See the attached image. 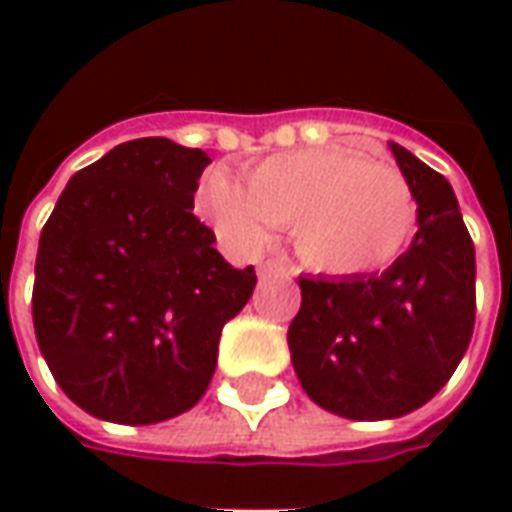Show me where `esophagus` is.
Instances as JSON below:
<instances>
[{
  "instance_id": "34e87169",
  "label": "esophagus",
  "mask_w": 512,
  "mask_h": 512,
  "mask_svg": "<svg viewBox=\"0 0 512 512\" xmlns=\"http://www.w3.org/2000/svg\"><path fill=\"white\" fill-rule=\"evenodd\" d=\"M257 274H260V279L285 277V274H288V266H285V263H279V260H266V263H260Z\"/></svg>"
}]
</instances>
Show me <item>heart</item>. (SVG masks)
<instances>
[{
	"label": "heart",
	"instance_id": "heart-1",
	"mask_svg": "<svg viewBox=\"0 0 512 512\" xmlns=\"http://www.w3.org/2000/svg\"><path fill=\"white\" fill-rule=\"evenodd\" d=\"M205 211L216 233L257 252L293 227L301 263L323 277H365L395 263L417 224V200L395 167L348 147H301L260 161L235 183L213 172Z\"/></svg>",
	"mask_w": 512,
	"mask_h": 512
}]
</instances>
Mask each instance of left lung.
Returning <instances> with one entry per match:
<instances>
[{
    "label": "left lung",
    "instance_id": "obj_1",
    "mask_svg": "<svg viewBox=\"0 0 512 512\" xmlns=\"http://www.w3.org/2000/svg\"><path fill=\"white\" fill-rule=\"evenodd\" d=\"M417 200V233L381 274L299 277L288 329L299 384L345 419H395L450 381L474 329V244L455 191L389 142Z\"/></svg>",
    "mask_w": 512,
    "mask_h": 512
}]
</instances>
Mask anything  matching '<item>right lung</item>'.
<instances>
[{"label": "right lung", "mask_w": 512, "mask_h": 512, "mask_svg": "<svg viewBox=\"0 0 512 512\" xmlns=\"http://www.w3.org/2000/svg\"><path fill=\"white\" fill-rule=\"evenodd\" d=\"M211 158L164 136L79 169L40 233L32 321L51 376L106 422L153 425L197 406L224 323L255 268H233L194 216Z\"/></svg>", "instance_id": "obj_1"}]
</instances>
